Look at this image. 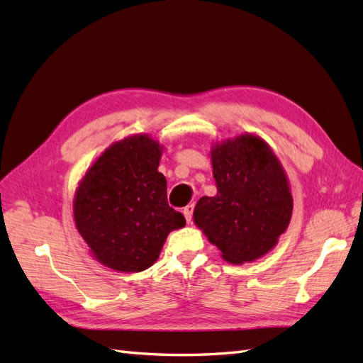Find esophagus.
Wrapping results in <instances>:
<instances>
[{"label": "esophagus", "mask_w": 363, "mask_h": 363, "mask_svg": "<svg viewBox=\"0 0 363 363\" xmlns=\"http://www.w3.org/2000/svg\"><path fill=\"white\" fill-rule=\"evenodd\" d=\"M192 213H194V204H189L183 208V215L188 223H192Z\"/></svg>", "instance_id": "34e87169"}]
</instances>
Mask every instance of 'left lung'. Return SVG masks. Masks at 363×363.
Masks as SVG:
<instances>
[{"mask_svg":"<svg viewBox=\"0 0 363 363\" xmlns=\"http://www.w3.org/2000/svg\"><path fill=\"white\" fill-rule=\"evenodd\" d=\"M211 159L218 192L196 203L194 223L228 263L255 262L291 223L286 172L267 142L251 133L216 142Z\"/></svg>","mask_w":363,"mask_h":363,"instance_id":"1","label":"left lung"}]
</instances>
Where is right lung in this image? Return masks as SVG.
Listing matches in <instances>:
<instances>
[{
  "instance_id": "1",
  "label": "right lung",
  "mask_w": 363,
  "mask_h": 363,
  "mask_svg": "<svg viewBox=\"0 0 363 363\" xmlns=\"http://www.w3.org/2000/svg\"><path fill=\"white\" fill-rule=\"evenodd\" d=\"M162 150L148 135L124 138L106 148L79 183L75 227L107 268H150L168 235L186 224L167 200V179L157 171Z\"/></svg>"
}]
</instances>
